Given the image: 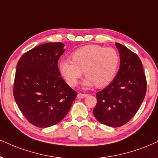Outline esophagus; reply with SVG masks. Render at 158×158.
I'll list each match as a JSON object with an SVG mask.
<instances>
[{"label":"esophagus","mask_w":158,"mask_h":158,"mask_svg":"<svg viewBox=\"0 0 158 158\" xmlns=\"http://www.w3.org/2000/svg\"><path fill=\"white\" fill-rule=\"evenodd\" d=\"M87 96H88V94H78L77 95V97L78 99H83V98H85V97Z\"/></svg>","instance_id":"obj_1"}]
</instances>
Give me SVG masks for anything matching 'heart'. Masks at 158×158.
<instances>
[{"label": "heart", "mask_w": 158, "mask_h": 158, "mask_svg": "<svg viewBox=\"0 0 158 158\" xmlns=\"http://www.w3.org/2000/svg\"><path fill=\"white\" fill-rule=\"evenodd\" d=\"M72 58L73 61L66 58L59 62L61 74L71 86L77 84L83 71L86 76L83 86H106L114 79L119 65V56L116 50L97 44L81 47L73 52Z\"/></svg>", "instance_id": "heart-1"}]
</instances>
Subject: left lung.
<instances>
[{
	"instance_id": "8db88e82",
	"label": "left lung",
	"mask_w": 158,
	"mask_h": 158,
	"mask_svg": "<svg viewBox=\"0 0 158 158\" xmlns=\"http://www.w3.org/2000/svg\"><path fill=\"white\" fill-rule=\"evenodd\" d=\"M120 66L114 81L97 93L94 117L105 125L118 127L133 117L144 100L147 81L139 56L119 43H115Z\"/></svg>"
}]
</instances>
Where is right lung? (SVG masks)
Returning <instances> with one entry per match:
<instances>
[{"label": "right lung", "mask_w": 158, "mask_h": 158, "mask_svg": "<svg viewBox=\"0 0 158 158\" xmlns=\"http://www.w3.org/2000/svg\"><path fill=\"white\" fill-rule=\"evenodd\" d=\"M64 46L61 42L40 44L23 54L17 64L14 97L26 119L39 127L61 122L77 96L58 67Z\"/></svg>", "instance_id": "1"}]
</instances>
